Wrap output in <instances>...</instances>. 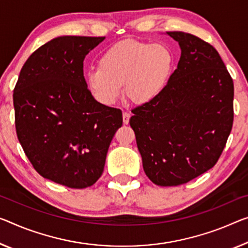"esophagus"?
<instances>
[{
	"instance_id": "34e87169",
	"label": "esophagus",
	"mask_w": 248,
	"mask_h": 248,
	"mask_svg": "<svg viewBox=\"0 0 248 248\" xmlns=\"http://www.w3.org/2000/svg\"><path fill=\"white\" fill-rule=\"evenodd\" d=\"M129 117H131V114H129L128 112H123V123L124 124H128Z\"/></svg>"
}]
</instances>
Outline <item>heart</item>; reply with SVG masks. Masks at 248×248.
Instances as JSON below:
<instances>
[{
    "instance_id": "obj_1",
    "label": "heart",
    "mask_w": 248,
    "mask_h": 248,
    "mask_svg": "<svg viewBox=\"0 0 248 248\" xmlns=\"http://www.w3.org/2000/svg\"><path fill=\"white\" fill-rule=\"evenodd\" d=\"M174 65L173 54L163 44L125 40L101 55L98 67L87 72L86 82L94 96L113 104L122 93L135 104H145L162 93Z\"/></svg>"
}]
</instances>
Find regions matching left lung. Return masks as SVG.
I'll use <instances>...</instances> for the list:
<instances>
[{
  "label": "left lung",
  "mask_w": 248,
  "mask_h": 248,
  "mask_svg": "<svg viewBox=\"0 0 248 248\" xmlns=\"http://www.w3.org/2000/svg\"><path fill=\"white\" fill-rule=\"evenodd\" d=\"M181 59L162 93L132 109L129 125L143 169L156 185L200 176L223 153L234 121V83L214 46L193 34L166 32Z\"/></svg>",
  "instance_id": "obj_1"
}]
</instances>
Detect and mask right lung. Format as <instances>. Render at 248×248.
Returning a JSON list of instances; mask_svg holds the SVG:
<instances>
[{
	"label": "right lung",
	"instance_id": "add662e5",
	"mask_svg": "<svg viewBox=\"0 0 248 248\" xmlns=\"http://www.w3.org/2000/svg\"><path fill=\"white\" fill-rule=\"evenodd\" d=\"M105 37L60 36L34 51L13 92L15 129L41 176L70 188L101 177L120 108L94 100L83 73L90 51Z\"/></svg>",
	"mask_w": 248,
	"mask_h": 248
}]
</instances>
